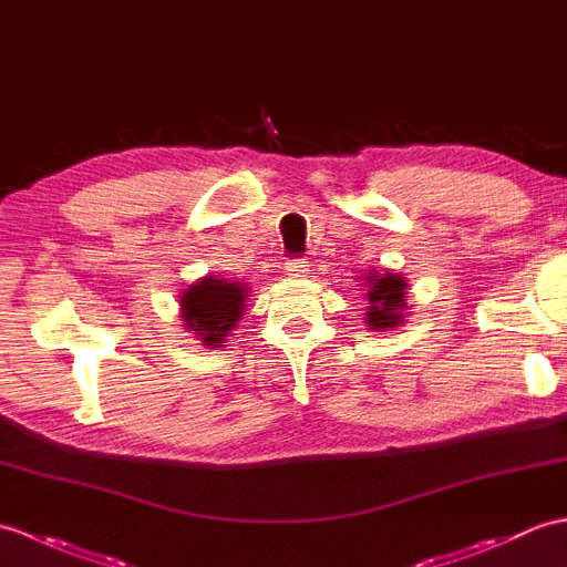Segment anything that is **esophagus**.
Returning a JSON list of instances; mask_svg holds the SVG:
<instances>
[{"instance_id":"1","label":"esophagus","mask_w":567,"mask_h":567,"mask_svg":"<svg viewBox=\"0 0 567 567\" xmlns=\"http://www.w3.org/2000/svg\"><path fill=\"white\" fill-rule=\"evenodd\" d=\"M285 270H287L289 278H295V280H305V278H309L311 266H309V260H289L287 266H285Z\"/></svg>"}]
</instances>
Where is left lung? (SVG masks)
I'll use <instances>...</instances> for the list:
<instances>
[{
	"label": "left lung",
	"mask_w": 567,
	"mask_h": 567,
	"mask_svg": "<svg viewBox=\"0 0 567 567\" xmlns=\"http://www.w3.org/2000/svg\"><path fill=\"white\" fill-rule=\"evenodd\" d=\"M364 287H367V307H364V326L370 331H393V328L403 326L408 319V280L401 272L393 270H370L364 272Z\"/></svg>",
	"instance_id": "1"
}]
</instances>
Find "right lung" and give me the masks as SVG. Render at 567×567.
<instances>
[{
  "mask_svg": "<svg viewBox=\"0 0 567 567\" xmlns=\"http://www.w3.org/2000/svg\"><path fill=\"white\" fill-rule=\"evenodd\" d=\"M251 289L241 280L221 278L207 272L178 295V319L183 328L195 333V340L209 350L221 348L224 340L244 319Z\"/></svg>",
  "mask_w": 567,
  "mask_h": 567,
  "instance_id": "add662e5",
  "label": "right lung"
}]
</instances>
